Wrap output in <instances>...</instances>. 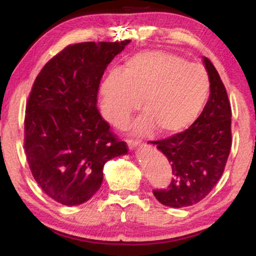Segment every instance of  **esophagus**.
<instances>
[{
  "instance_id": "obj_1",
  "label": "esophagus",
  "mask_w": 256,
  "mask_h": 256,
  "mask_svg": "<svg viewBox=\"0 0 256 256\" xmlns=\"http://www.w3.org/2000/svg\"><path fill=\"white\" fill-rule=\"evenodd\" d=\"M126 142L130 146V149H132V148H134V146H140L141 140H138V138H128Z\"/></svg>"
}]
</instances>
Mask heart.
<instances>
[{
  "label": "heart",
  "instance_id": "b5f03b06",
  "mask_svg": "<svg viewBox=\"0 0 256 256\" xmlns=\"http://www.w3.org/2000/svg\"><path fill=\"white\" fill-rule=\"evenodd\" d=\"M211 89L204 66L188 63L180 55L146 50L125 63L124 71L112 70L102 86V110L116 126H124L141 105L138 132L156 130L176 134L190 128L204 108Z\"/></svg>",
  "mask_w": 256,
  "mask_h": 256
}]
</instances>
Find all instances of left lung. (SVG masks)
<instances>
[{
	"label": "left lung",
	"instance_id": "left-lung-1",
	"mask_svg": "<svg viewBox=\"0 0 256 256\" xmlns=\"http://www.w3.org/2000/svg\"><path fill=\"white\" fill-rule=\"evenodd\" d=\"M203 60L211 89L201 115L185 131L150 141L172 164L170 186L154 190L156 198L167 206H190L203 200L222 176L230 152V102L218 71L209 58Z\"/></svg>",
	"mask_w": 256,
	"mask_h": 256
}]
</instances>
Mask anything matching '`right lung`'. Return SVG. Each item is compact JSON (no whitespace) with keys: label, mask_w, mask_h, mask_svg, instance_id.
Returning a JSON list of instances; mask_svg holds the SVG:
<instances>
[{"label":"right lung","mask_w":256,"mask_h":256,"mask_svg":"<svg viewBox=\"0 0 256 256\" xmlns=\"http://www.w3.org/2000/svg\"><path fill=\"white\" fill-rule=\"evenodd\" d=\"M130 40L68 45L34 80L24 115V152L34 180L64 206L88 201L100 188L108 160L128 152L97 108L108 64Z\"/></svg>","instance_id":"right-lung-1"}]
</instances>
